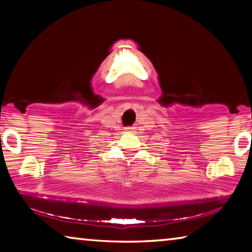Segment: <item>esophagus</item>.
Wrapping results in <instances>:
<instances>
[{"label":"esophagus","instance_id":"obj_1","mask_svg":"<svg viewBox=\"0 0 252 252\" xmlns=\"http://www.w3.org/2000/svg\"><path fill=\"white\" fill-rule=\"evenodd\" d=\"M134 129H135V127H134V126H130V127H126V130H127V131H129V132H133V131H134Z\"/></svg>","mask_w":252,"mask_h":252}]
</instances>
